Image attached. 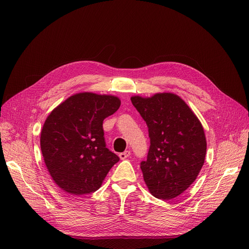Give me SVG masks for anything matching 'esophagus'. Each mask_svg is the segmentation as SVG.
<instances>
[{"label": "esophagus", "mask_w": 249, "mask_h": 249, "mask_svg": "<svg viewBox=\"0 0 249 249\" xmlns=\"http://www.w3.org/2000/svg\"><path fill=\"white\" fill-rule=\"evenodd\" d=\"M130 151H124V152H122V153H120L119 154V157H120V159H122V160H124V159H126V158H128L129 156H130Z\"/></svg>", "instance_id": "34e87169"}]
</instances>
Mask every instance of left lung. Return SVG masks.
I'll return each mask as SVG.
<instances>
[{
	"label": "left lung",
	"instance_id": "1",
	"mask_svg": "<svg viewBox=\"0 0 249 249\" xmlns=\"http://www.w3.org/2000/svg\"><path fill=\"white\" fill-rule=\"evenodd\" d=\"M131 102L150 137L147 160L140 166L145 184L156 198L172 199L193 183L203 166L207 144L202 124L173 93L132 96Z\"/></svg>",
	"mask_w": 249,
	"mask_h": 249
}]
</instances>
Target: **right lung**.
Instances as JSON below:
<instances>
[{
	"label": "right lung",
	"mask_w": 249,
	"mask_h": 249,
	"mask_svg": "<svg viewBox=\"0 0 249 249\" xmlns=\"http://www.w3.org/2000/svg\"><path fill=\"white\" fill-rule=\"evenodd\" d=\"M113 95L77 93L47 117L40 137L46 167L55 183L72 195L101 187L119 157L106 148L103 121L119 109Z\"/></svg>",
	"instance_id": "right-lung-1"
}]
</instances>
